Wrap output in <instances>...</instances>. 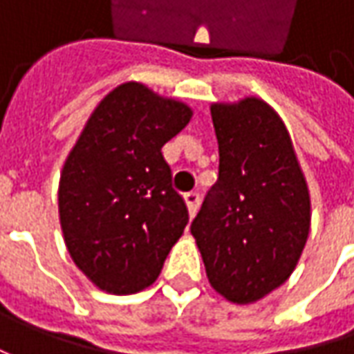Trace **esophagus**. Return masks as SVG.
Here are the masks:
<instances>
[{
  "instance_id": "obj_1",
  "label": "esophagus",
  "mask_w": 354,
  "mask_h": 354,
  "mask_svg": "<svg viewBox=\"0 0 354 354\" xmlns=\"http://www.w3.org/2000/svg\"><path fill=\"white\" fill-rule=\"evenodd\" d=\"M185 203H187L189 214H191V216H195V212H197L198 209V203H201V195L195 193V191H191V193H187V195H185Z\"/></svg>"
}]
</instances>
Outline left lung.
<instances>
[{"label":"left lung","instance_id":"8db88e82","mask_svg":"<svg viewBox=\"0 0 354 354\" xmlns=\"http://www.w3.org/2000/svg\"><path fill=\"white\" fill-rule=\"evenodd\" d=\"M218 181L191 225L207 278L248 306L292 276L306 248L311 201L290 131L264 100L211 106Z\"/></svg>","mask_w":354,"mask_h":354}]
</instances>
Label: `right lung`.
<instances>
[{"label": "right lung", "mask_w": 354, "mask_h": 354, "mask_svg": "<svg viewBox=\"0 0 354 354\" xmlns=\"http://www.w3.org/2000/svg\"><path fill=\"white\" fill-rule=\"evenodd\" d=\"M193 110L124 82L90 114L64 161L59 216L73 262L102 292L149 288L189 223L161 147Z\"/></svg>", "instance_id": "obj_1"}]
</instances>
